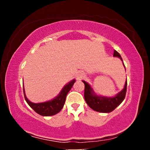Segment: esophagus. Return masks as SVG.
<instances>
[{"mask_svg":"<svg viewBox=\"0 0 150 150\" xmlns=\"http://www.w3.org/2000/svg\"><path fill=\"white\" fill-rule=\"evenodd\" d=\"M85 74L83 72H82V71H78L76 73V78L77 80H81L83 79L84 77H85Z\"/></svg>","mask_w":150,"mask_h":150,"instance_id":"34e87169","label":"esophagus"}]
</instances>
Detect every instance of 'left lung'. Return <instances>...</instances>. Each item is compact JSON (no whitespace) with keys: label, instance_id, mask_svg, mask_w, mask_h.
<instances>
[{"label":"left lung","instance_id":"left-lung-1","mask_svg":"<svg viewBox=\"0 0 150 150\" xmlns=\"http://www.w3.org/2000/svg\"><path fill=\"white\" fill-rule=\"evenodd\" d=\"M113 57H118L121 60H122V57L120 53L114 50ZM123 65L125 67L123 62ZM85 84V93H84V97L86 103L92 109L100 112H110L115 109L117 106L123 102L126 97V89H127V80L125 83L124 88L121 91L120 93L117 94L114 97H102L96 95L95 92L91 87L89 84L86 83L85 81H83Z\"/></svg>","mask_w":150,"mask_h":150}]
</instances>
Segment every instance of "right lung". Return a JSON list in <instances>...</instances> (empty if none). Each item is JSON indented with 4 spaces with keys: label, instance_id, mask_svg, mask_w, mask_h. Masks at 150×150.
I'll list each match as a JSON object with an SVG mask.
<instances>
[{
    "label": "right lung",
    "instance_id": "1",
    "mask_svg": "<svg viewBox=\"0 0 150 150\" xmlns=\"http://www.w3.org/2000/svg\"><path fill=\"white\" fill-rule=\"evenodd\" d=\"M76 81L75 79L67 83L66 85H65L61 90L60 93L56 98L50 101L41 102V103H33V102H30L27 99L25 95V92L24 89V95L25 98L26 102L27 104L35 111L37 113L42 116H52L60 112V110L62 109V108L64 106L66 96L68 93V92L70 91V89L72 87Z\"/></svg>",
    "mask_w": 150,
    "mask_h": 150
}]
</instances>
